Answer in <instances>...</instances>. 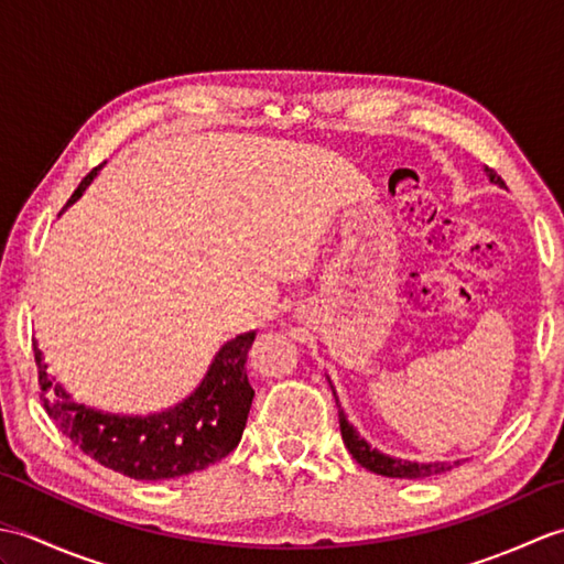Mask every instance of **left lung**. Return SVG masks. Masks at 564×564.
Returning a JSON list of instances; mask_svg holds the SVG:
<instances>
[{
	"instance_id": "obj_1",
	"label": "left lung",
	"mask_w": 564,
	"mask_h": 564,
	"mask_svg": "<svg viewBox=\"0 0 564 564\" xmlns=\"http://www.w3.org/2000/svg\"><path fill=\"white\" fill-rule=\"evenodd\" d=\"M487 176L489 182H495L499 186H505V182H501V176L489 170L487 166ZM334 392V388H332ZM334 398H337V392H334ZM337 406H339V426H341V438L346 443V448H349V453L356 458L358 465H364L366 470L376 473V475H386V477H400V480H422V477H431V475H441L451 470V467L460 465V460L455 463H412V460H400V458H390V455L380 453L376 448H370L366 438L358 436V431L349 424V419H346L341 404L337 400Z\"/></svg>"
}]
</instances>
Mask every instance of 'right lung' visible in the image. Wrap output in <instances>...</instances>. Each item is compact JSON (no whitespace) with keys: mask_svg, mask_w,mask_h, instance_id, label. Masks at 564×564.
<instances>
[{"mask_svg":"<svg viewBox=\"0 0 564 564\" xmlns=\"http://www.w3.org/2000/svg\"><path fill=\"white\" fill-rule=\"evenodd\" d=\"M94 176L97 170L82 178L67 206L82 196ZM254 337L257 332H247L227 341L188 400L150 416L104 414L75 402L47 376L41 349L33 344L41 400L47 416L79 451L133 480H172L206 470L232 453L242 438L254 400L245 368Z\"/></svg>","mask_w":564,"mask_h":564,"instance_id":"1","label":"right lung"}]
</instances>
